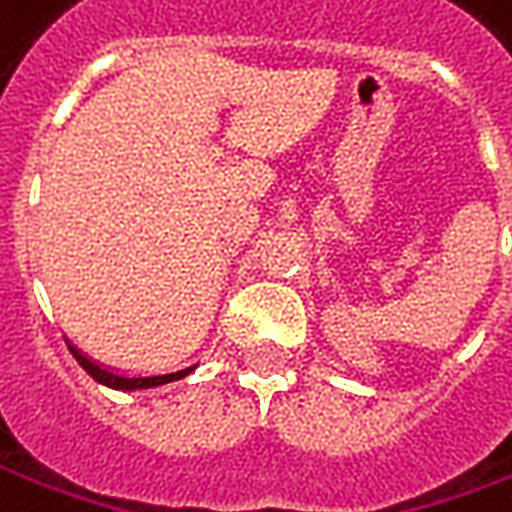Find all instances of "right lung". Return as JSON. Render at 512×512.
<instances>
[{
    "instance_id": "add662e5",
    "label": "right lung",
    "mask_w": 512,
    "mask_h": 512,
    "mask_svg": "<svg viewBox=\"0 0 512 512\" xmlns=\"http://www.w3.org/2000/svg\"><path fill=\"white\" fill-rule=\"evenodd\" d=\"M67 348H70V354L76 357L81 368L90 374V377L101 382V385H107V388H115V391H141V388H158V385H167V382H175V379H184L186 374H192L195 371V365H189V368H181V371H172V374H155V377H124V374H118V371H110V368H104V365H98L90 357H84L76 345L67 340Z\"/></svg>"
}]
</instances>
